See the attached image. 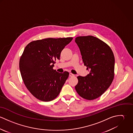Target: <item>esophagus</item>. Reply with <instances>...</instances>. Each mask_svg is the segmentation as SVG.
Segmentation results:
<instances>
[{"mask_svg": "<svg viewBox=\"0 0 133 133\" xmlns=\"http://www.w3.org/2000/svg\"><path fill=\"white\" fill-rule=\"evenodd\" d=\"M74 76V75L73 74H72V73H70V77H73V76Z\"/></svg>", "mask_w": 133, "mask_h": 133, "instance_id": "1", "label": "esophagus"}]
</instances>
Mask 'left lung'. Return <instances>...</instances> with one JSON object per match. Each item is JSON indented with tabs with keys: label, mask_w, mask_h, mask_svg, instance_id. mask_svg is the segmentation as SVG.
Wrapping results in <instances>:
<instances>
[{
	"label": "left lung",
	"mask_w": 133,
	"mask_h": 133,
	"mask_svg": "<svg viewBox=\"0 0 133 133\" xmlns=\"http://www.w3.org/2000/svg\"><path fill=\"white\" fill-rule=\"evenodd\" d=\"M82 61L90 73L85 77H77L76 92L89 100L102 95L110 87L114 77L115 58L110 47L93 36L75 38Z\"/></svg>",
	"instance_id": "obj_1"
}]
</instances>
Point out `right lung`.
<instances>
[{
    "label": "right lung",
    "mask_w": 133,
    "mask_h": 133,
    "mask_svg": "<svg viewBox=\"0 0 133 133\" xmlns=\"http://www.w3.org/2000/svg\"><path fill=\"white\" fill-rule=\"evenodd\" d=\"M72 37L46 38L33 41L25 48L19 61L23 82L35 97L50 101L59 94L69 73L53 70L56 60Z\"/></svg>",
    "instance_id": "right-lung-1"
}]
</instances>
